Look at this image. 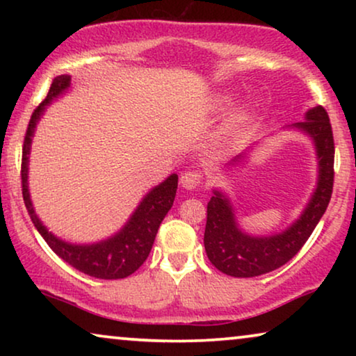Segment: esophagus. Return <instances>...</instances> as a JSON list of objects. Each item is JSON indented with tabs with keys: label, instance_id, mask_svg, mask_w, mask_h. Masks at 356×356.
I'll use <instances>...</instances> for the list:
<instances>
[{
	"label": "esophagus",
	"instance_id": "obj_1",
	"mask_svg": "<svg viewBox=\"0 0 356 356\" xmlns=\"http://www.w3.org/2000/svg\"><path fill=\"white\" fill-rule=\"evenodd\" d=\"M202 181V175L196 172V170H188V172L181 173L179 183L184 189H196Z\"/></svg>",
	"mask_w": 356,
	"mask_h": 356
}]
</instances>
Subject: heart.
<instances>
[{
	"instance_id": "b5f03b06",
	"label": "heart",
	"mask_w": 356,
	"mask_h": 356,
	"mask_svg": "<svg viewBox=\"0 0 356 356\" xmlns=\"http://www.w3.org/2000/svg\"><path fill=\"white\" fill-rule=\"evenodd\" d=\"M248 116V111L245 110V108H240L235 113V116H233V121H235V123H240V121H243Z\"/></svg>"
}]
</instances>
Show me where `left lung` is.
Instances as JSON below:
<instances>
[{
  "label": "left lung",
  "instance_id": "left-lung-1",
  "mask_svg": "<svg viewBox=\"0 0 356 356\" xmlns=\"http://www.w3.org/2000/svg\"><path fill=\"white\" fill-rule=\"evenodd\" d=\"M311 138L318 159V183L301 216L280 233L254 236L243 232L236 222L235 209L225 193L213 189L207 204L204 246L209 261L223 274L232 277H257L284 266L298 252L324 216L334 186V136L329 115L323 106L309 108L305 121L291 124ZM246 154L232 160L241 162Z\"/></svg>",
  "mask_w": 356,
  "mask_h": 356
}]
</instances>
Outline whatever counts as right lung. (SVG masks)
<instances>
[{
	"mask_svg": "<svg viewBox=\"0 0 356 356\" xmlns=\"http://www.w3.org/2000/svg\"><path fill=\"white\" fill-rule=\"evenodd\" d=\"M71 87V76L61 74L53 79L50 90H48L47 99L33 110L32 118L29 121L26 139H24L22 147V196L26 202L27 212L31 216L33 225L48 246L66 261L67 264L74 269L84 272V274L95 277V279L115 280L124 279L139 269L147 259L150 250H152L154 240L157 236L159 227L173 206L175 194L178 188V175H170V177L150 189L143 197L139 206L136 207L133 216L124 223L118 233L113 236L102 240L99 243H90V245H74L67 243L61 238L48 232L40 218L35 213L32 206L31 193H29V154H31L32 138L35 133L37 123L40 121L43 111L53 100L65 94Z\"/></svg>",
	"mask_w": 356,
	"mask_h": 356,
	"instance_id": "obj_1",
	"label": "right lung"
}]
</instances>
